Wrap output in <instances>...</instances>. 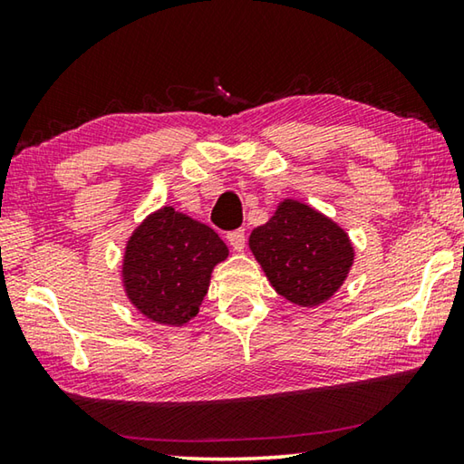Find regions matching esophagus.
<instances>
[{"mask_svg": "<svg viewBox=\"0 0 464 464\" xmlns=\"http://www.w3.org/2000/svg\"><path fill=\"white\" fill-rule=\"evenodd\" d=\"M227 241H229V246L235 251H243V249H246V231L237 229V231L227 233Z\"/></svg>", "mask_w": 464, "mask_h": 464, "instance_id": "esophagus-1", "label": "esophagus"}]
</instances>
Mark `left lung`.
Instances as JSON below:
<instances>
[{
  "mask_svg": "<svg viewBox=\"0 0 464 464\" xmlns=\"http://www.w3.org/2000/svg\"><path fill=\"white\" fill-rule=\"evenodd\" d=\"M249 249L276 293L303 309L327 303L356 260L348 231L311 204L282 198L249 235Z\"/></svg>",
  "mask_w": 464,
  "mask_h": 464,
  "instance_id": "8db88e82",
  "label": "left lung"
}]
</instances>
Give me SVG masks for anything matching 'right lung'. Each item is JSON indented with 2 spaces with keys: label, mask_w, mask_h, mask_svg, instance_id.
I'll use <instances>...</instances> for the list:
<instances>
[{
  "label": "right lung",
  "mask_w": 464,
  "mask_h": 464,
  "mask_svg": "<svg viewBox=\"0 0 464 464\" xmlns=\"http://www.w3.org/2000/svg\"><path fill=\"white\" fill-rule=\"evenodd\" d=\"M229 257L225 241L196 218L166 207L149 213L122 254V288L149 321L182 327L198 315L215 266Z\"/></svg>",
  "instance_id": "1"
}]
</instances>
